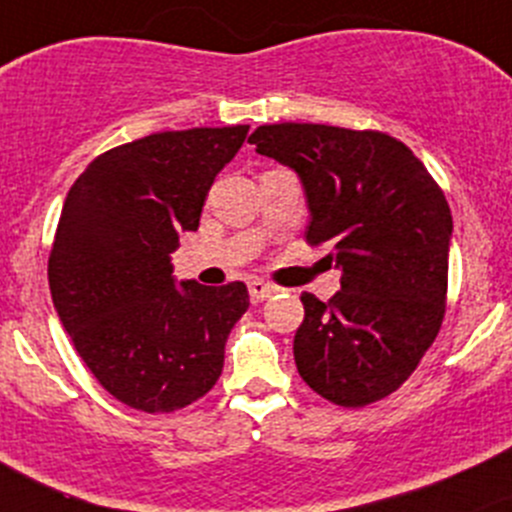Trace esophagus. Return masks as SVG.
Masks as SVG:
<instances>
[{"label":"esophagus","instance_id":"34e87169","mask_svg":"<svg viewBox=\"0 0 512 512\" xmlns=\"http://www.w3.org/2000/svg\"><path fill=\"white\" fill-rule=\"evenodd\" d=\"M275 292H277V287L270 285V282H262V280L250 282V299H252V302H265V299H270Z\"/></svg>","mask_w":512,"mask_h":512}]
</instances>
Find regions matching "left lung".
<instances>
[{
  "label": "left lung",
  "instance_id": "1",
  "mask_svg": "<svg viewBox=\"0 0 512 512\" xmlns=\"http://www.w3.org/2000/svg\"><path fill=\"white\" fill-rule=\"evenodd\" d=\"M260 156L299 175L307 242L327 245L342 289L304 292L294 364L309 389L344 409L394 394L446 314L453 218L426 165L396 138L322 123H272L250 136Z\"/></svg>",
  "mask_w": 512,
  "mask_h": 512
}]
</instances>
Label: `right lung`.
I'll list each match as a JSON object with an SVG mask.
<instances>
[{
  "instance_id": "obj_1",
  "label": "right lung",
  "mask_w": 512,
  "mask_h": 512,
  "mask_svg": "<svg viewBox=\"0 0 512 512\" xmlns=\"http://www.w3.org/2000/svg\"><path fill=\"white\" fill-rule=\"evenodd\" d=\"M250 126L163 131L89 163L64 200L49 255L61 324L98 384L131 409L170 414L208 394L250 307L242 282H175L170 252L195 232L215 175Z\"/></svg>"
}]
</instances>
